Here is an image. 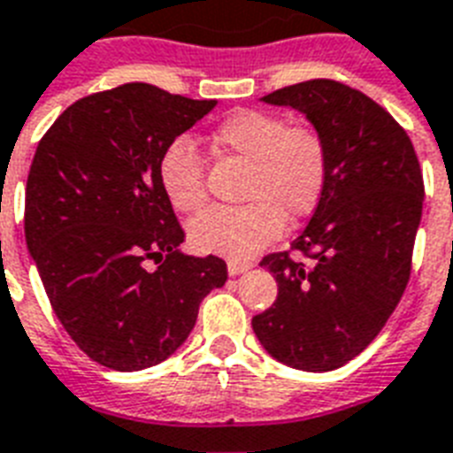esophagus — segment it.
<instances>
[{"instance_id": "esophagus-1", "label": "esophagus", "mask_w": 453, "mask_h": 453, "mask_svg": "<svg viewBox=\"0 0 453 453\" xmlns=\"http://www.w3.org/2000/svg\"><path fill=\"white\" fill-rule=\"evenodd\" d=\"M226 269H229L231 276H238V274H243V272H248L250 265H248V262H236V259H231L229 265H226Z\"/></svg>"}]
</instances>
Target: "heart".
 Wrapping results in <instances>:
<instances>
[{"label":"heart","mask_w":453,"mask_h":453,"mask_svg":"<svg viewBox=\"0 0 453 453\" xmlns=\"http://www.w3.org/2000/svg\"><path fill=\"white\" fill-rule=\"evenodd\" d=\"M212 142L248 160L238 208H212L196 217L188 238L196 250L248 259L283 231L286 217L304 219L321 205L331 179V153L319 129L288 125L283 115L241 108L212 132ZM160 188L179 212L208 203L205 163L188 136L172 139L157 160Z\"/></svg>","instance_id":"heart-1"}]
</instances>
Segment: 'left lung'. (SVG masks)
Here are the masks:
<instances>
[{"instance_id":"left-lung-1","label":"left lung","mask_w":453,"mask_h":453,"mask_svg":"<svg viewBox=\"0 0 453 453\" xmlns=\"http://www.w3.org/2000/svg\"><path fill=\"white\" fill-rule=\"evenodd\" d=\"M303 111L324 134L331 179L321 205L289 250L259 265L279 283L252 331L293 369H340L371 345L404 296L423 212V172L404 127L359 89L307 80L266 94Z\"/></svg>"}]
</instances>
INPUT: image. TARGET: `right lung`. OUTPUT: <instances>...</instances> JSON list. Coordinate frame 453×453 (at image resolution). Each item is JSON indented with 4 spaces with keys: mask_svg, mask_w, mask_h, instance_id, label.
<instances>
[{
    "mask_svg": "<svg viewBox=\"0 0 453 453\" xmlns=\"http://www.w3.org/2000/svg\"><path fill=\"white\" fill-rule=\"evenodd\" d=\"M212 108L120 84L65 108L35 150L27 250L63 328L101 366L142 371L167 359L203 297L226 281L222 257L179 252L184 229L157 179L165 146Z\"/></svg>",
    "mask_w": 453,
    "mask_h": 453,
    "instance_id": "obj_1",
    "label": "right lung"
}]
</instances>
